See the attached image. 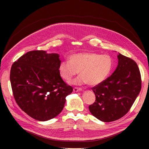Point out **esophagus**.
Listing matches in <instances>:
<instances>
[{
  "label": "esophagus",
  "mask_w": 149,
  "mask_h": 149,
  "mask_svg": "<svg viewBox=\"0 0 149 149\" xmlns=\"http://www.w3.org/2000/svg\"><path fill=\"white\" fill-rule=\"evenodd\" d=\"M83 90L82 88H74L73 89V91L74 92H78V91H81Z\"/></svg>",
  "instance_id": "obj_1"
}]
</instances>
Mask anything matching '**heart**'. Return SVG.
<instances>
[{
  "instance_id": "1",
  "label": "heart",
  "mask_w": 149,
  "mask_h": 149,
  "mask_svg": "<svg viewBox=\"0 0 149 149\" xmlns=\"http://www.w3.org/2000/svg\"><path fill=\"white\" fill-rule=\"evenodd\" d=\"M114 66L112 58L108 55L95 53H80L70 56V61H62L59 65L61 77L69 81L75 75L81 74L71 84L81 85L88 83L97 85L104 81Z\"/></svg>"
}]
</instances>
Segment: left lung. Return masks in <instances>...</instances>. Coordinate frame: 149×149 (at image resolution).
I'll use <instances>...</instances> for the list:
<instances>
[{"label": "left lung", "mask_w": 149, "mask_h": 149, "mask_svg": "<svg viewBox=\"0 0 149 149\" xmlns=\"http://www.w3.org/2000/svg\"><path fill=\"white\" fill-rule=\"evenodd\" d=\"M113 73L92 88L96 101L89 106L91 113L102 122L118 120L127 113L141 89V76L137 63L119 53Z\"/></svg>", "instance_id": "obj_1"}]
</instances>
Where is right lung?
<instances>
[{"instance_id": "1", "label": "right lung", "mask_w": 149, "mask_h": 149, "mask_svg": "<svg viewBox=\"0 0 149 149\" xmlns=\"http://www.w3.org/2000/svg\"><path fill=\"white\" fill-rule=\"evenodd\" d=\"M58 53L29 52L13 63L10 79L13 97L20 109L31 118L46 121L63 109L66 97L73 92L61 78Z\"/></svg>"}]
</instances>
